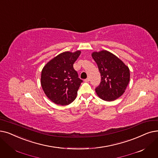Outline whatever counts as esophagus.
<instances>
[{
    "label": "esophagus",
    "instance_id": "1",
    "mask_svg": "<svg viewBox=\"0 0 158 158\" xmlns=\"http://www.w3.org/2000/svg\"><path fill=\"white\" fill-rule=\"evenodd\" d=\"M89 81H90V79L89 78H86V79H85V82H88Z\"/></svg>",
    "mask_w": 158,
    "mask_h": 158
}]
</instances>
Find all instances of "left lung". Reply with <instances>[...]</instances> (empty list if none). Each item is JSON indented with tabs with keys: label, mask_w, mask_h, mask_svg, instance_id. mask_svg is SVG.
<instances>
[{
	"label": "left lung",
	"mask_w": 158,
	"mask_h": 158,
	"mask_svg": "<svg viewBox=\"0 0 158 158\" xmlns=\"http://www.w3.org/2000/svg\"><path fill=\"white\" fill-rule=\"evenodd\" d=\"M101 73V81L95 92L105 101H111L124 93L130 81V70L123 61L106 50L92 54Z\"/></svg>",
	"instance_id": "obj_1"
}]
</instances>
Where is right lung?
Segmentation results:
<instances>
[{"label":"right lung","mask_w":158,"mask_h":158,"mask_svg":"<svg viewBox=\"0 0 158 158\" xmlns=\"http://www.w3.org/2000/svg\"><path fill=\"white\" fill-rule=\"evenodd\" d=\"M80 53V51L63 52L43 68L41 72V86L47 97L54 103L67 105L76 98L83 80L79 78L73 66Z\"/></svg>","instance_id":"add662e5"}]
</instances>
